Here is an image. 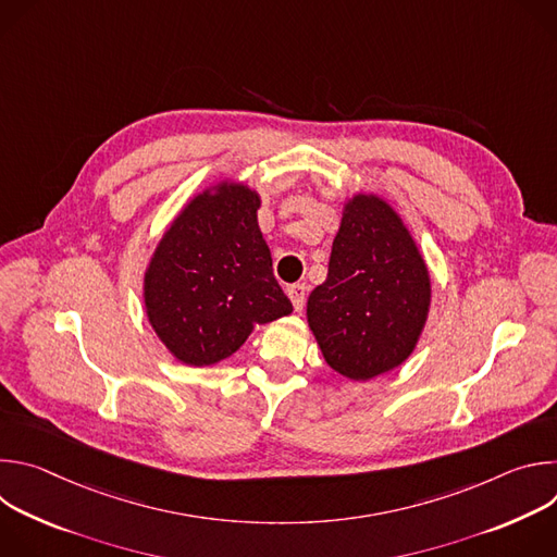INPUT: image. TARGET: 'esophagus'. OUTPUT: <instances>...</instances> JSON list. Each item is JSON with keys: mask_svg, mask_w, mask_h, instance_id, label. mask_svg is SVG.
<instances>
[{"mask_svg": "<svg viewBox=\"0 0 557 557\" xmlns=\"http://www.w3.org/2000/svg\"><path fill=\"white\" fill-rule=\"evenodd\" d=\"M306 290H308V286H306V284H290V286L286 288V295L290 297V301H293V308H295V310H301V308H304Z\"/></svg>", "mask_w": 557, "mask_h": 557, "instance_id": "34e87169", "label": "esophagus"}]
</instances>
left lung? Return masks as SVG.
Here are the masks:
<instances>
[{
  "mask_svg": "<svg viewBox=\"0 0 557 557\" xmlns=\"http://www.w3.org/2000/svg\"><path fill=\"white\" fill-rule=\"evenodd\" d=\"M430 299V271L401 215L376 194H355L344 205L329 277L306 304L326 363L352 381L401 366L423 333Z\"/></svg>",
  "mask_w": 557,
  "mask_h": 557,
  "instance_id": "1",
  "label": "left lung"
}]
</instances>
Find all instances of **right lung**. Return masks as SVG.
Masks as SVG:
<instances>
[{
  "label": "right lung",
  "mask_w": 557,
  "mask_h": 557,
  "mask_svg": "<svg viewBox=\"0 0 557 557\" xmlns=\"http://www.w3.org/2000/svg\"><path fill=\"white\" fill-rule=\"evenodd\" d=\"M260 202L243 183L207 187L176 215L149 260L147 320L187 366L231 357L258 324L293 312L258 224Z\"/></svg>",
  "instance_id": "obj_1"
}]
</instances>
